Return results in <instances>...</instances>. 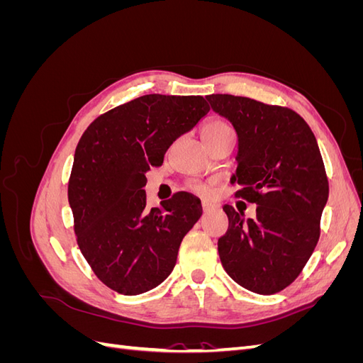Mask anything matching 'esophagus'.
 <instances>
[{
    "instance_id": "34e87169",
    "label": "esophagus",
    "mask_w": 363,
    "mask_h": 363,
    "mask_svg": "<svg viewBox=\"0 0 363 363\" xmlns=\"http://www.w3.org/2000/svg\"><path fill=\"white\" fill-rule=\"evenodd\" d=\"M213 206L211 204V203H208V201H206V200H203V211L204 212H207V211H211V208H212Z\"/></svg>"
}]
</instances>
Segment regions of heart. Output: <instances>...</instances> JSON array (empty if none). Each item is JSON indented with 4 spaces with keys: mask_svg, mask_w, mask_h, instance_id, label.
<instances>
[{
    "mask_svg": "<svg viewBox=\"0 0 363 363\" xmlns=\"http://www.w3.org/2000/svg\"><path fill=\"white\" fill-rule=\"evenodd\" d=\"M230 131H233V130L230 128V125L225 124L224 121L213 119V121H208V123L203 127L201 135H219V133H230ZM194 191L200 192V194H206V189L200 184H195Z\"/></svg>",
    "mask_w": 363,
    "mask_h": 363,
    "instance_id": "heart-1",
    "label": "heart"
}]
</instances>
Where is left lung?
<instances>
[{
  "instance_id": "left-lung-1",
  "label": "left lung",
  "mask_w": 363,
  "mask_h": 363,
  "mask_svg": "<svg viewBox=\"0 0 363 363\" xmlns=\"http://www.w3.org/2000/svg\"><path fill=\"white\" fill-rule=\"evenodd\" d=\"M206 98L238 135L236 196L257 204L255 218L224 206L228 230L218 239L219 257L242 288L276 294L298 277L320 239L328 200L320 147L291 108L227 94Z\"/></svg>"
}]
</instances>
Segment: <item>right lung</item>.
<instances>
[{
  "instance_id": "1",
  "label": "right lung",
  "mask_w": 363,
  "mask_h": 363,
  "mask_svg": "<svg viewBox=\"0 0 363 363\" xmlns=\"http://www.w3.org/2000/svg\"><path fill=\"white\" fill-rule=\"evenodd\" d=\"M211 107L200 95L151 94L98 116L74 155L68 200L77 242L106 286L139 295L172 272L184 235L199 221L201 200L175 194L147 208V172Z\"/></svg>"
}]
</instances>
